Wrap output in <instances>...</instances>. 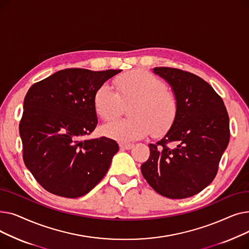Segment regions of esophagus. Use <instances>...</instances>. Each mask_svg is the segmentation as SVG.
I'll use <instances>...</instances> for the list:
<instances>
[{
	"instance_id": "obj_1",
	"label": "esophagus",
	"mask_w": 249,
	"mask_h": 249,
	"mask_svg": "<svg viewBox=\"0 0 249 249\" xmlns=\"http://www.w3.org/2000/svg\"><path fill=\"white\" fill-rule=\"evenodd\" d=\"M134 145L133 144H131V143H120V147L122 148V149H131L132 147H133Z\"/></svg>"
}]
</instances>
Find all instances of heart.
<instances>
[{
  "instance_id": "heart-1",
  "label": "heart",
  "mask_w": 249,
  "mask_h": 249,
  "mask_svg": "<svg viewBox=\"0 0 249 249\" xmlns=\"http://www.w3.org/2000/svg\"><path fill=\"white\" fill-rule=\"evenodd\" d=\"M115 91L101 86L94 95V108L105 121L120 116L124 105L129 108V119L115 120L103 127L110 138L127 142L140 139L150 131L159 136L168 131L178 114V99L175 91L166 89L163 81L143 70H135L118 76Z\"/></svg>"
}]
</instances>
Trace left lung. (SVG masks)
<instances>
[{"mask_svg":"<svg viewBox=\"0 0 249 249\" xmlns=\"http://www.w3.org/2000/svg\"><path fill=\"white\" fill-rule=\"evenodd\" d=\"M153 71L172 86L179 107L166 135L148 145L150 155L141 173L161 196L189 198L210 185L218 173L230 138L229 116L223 100L200 76L164 67Z\"/></svg>","mask_w":249,"mask_h":249,"instance_id":"1","label":"left lung"}]
</instances>
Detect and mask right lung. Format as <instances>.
<instances>
[{"mask_svg": "<svg viewBox=\"0 0 249 249\" xmlns=\"http://www.w3.org/2000/svg\"><path fill=\"white\" fill-rule=\"evenodd\" d=\"M120 71L67 69L28 89L19 124L23 160L47 192L70 199L82 197L107 174L119 150L117 142L85 137L98 124L96 90Z\"/></svg>", "mask_w": 249, "mask_h": 249, "instance_id": "right-lung-1", "label": "right lung"}]
</instances>
